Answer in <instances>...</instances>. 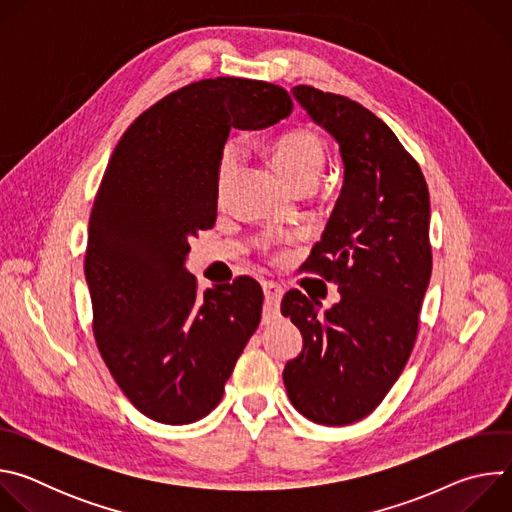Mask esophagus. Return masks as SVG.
<instances>
[{"instance_id": "34e87169", "label": "esophagus", "mask_w": 512, "mask_h": 512, "mask_svg": "<svg viewBox=\"0 0 512 512\" xmlns=\"http://www.w3.org/2000/svg\"><path fill=\"white\" fill-rule=\"evenodd\" d=\"M263 294H265V310L275 314L283 298V287L275 281H263Z\"/></svg>"}]
</instances>
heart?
I'll list each match as a JSON object with an SVG mask.
<instances>
[{
	"instance_id": "b5f03b06",
	"label": "heart",
	"mask_w": 512,
	"mask_h": 512,
	"mask_svg": "<svg viewBox=\"0 0 512 512\" xmlns=\"http://www.w3.org/2000/svg\"><path fill=\"white\" fill-rule=\"evenodd\" d=\"M235 158L237 148L229 143L221 156V180L231 170ZM271 158L277 172L287 182H296L302 178L316 180L324 166V143L310 129H291L273 141Z\"/></svg>"
}]
</instances>
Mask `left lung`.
<instances>
[{"instance_id": "obj_1", "label": "left lung", "mask_w": 512, "mask_h": 512, "mask_svg": "<svg viewBox=\"0 0 512 512\" xmlns=\"http://www.w3.org/2000/svg\"><path fill=\"white\" fill-rule=\"evenodd\" d=\"M338 143L344 182L306 269L334 281L340 302L289 289V316L304 348L283 369L287 397L304 417L348 425L391 391L413 350L431 277L429 192L419 164L375 113L308 85L291 89Z\"/></svg>"}]
</instances>
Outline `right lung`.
Listing matches in <instances>:
<instances>
[{
    "instance_id": "1",
    "label": "right lung",
    "mask_w": 512,
    "mask_h": 512,
    "mask_svg": "<svg viewBox=\"0 0 512 512\" xmlns=\"http://www.w3.org/2000/svg\"><path fill=\"white\" fill-rule=\"evenodd\" d=\"M291 107L271 83L204 79L141 113L107 164L85 255L93 332L115 383L154 421L184 425L208 415L259 326L255 279L198 296L184 263L190 237L216 221L229 131L265 129Z\"/></svg>"
}]
</instances>
